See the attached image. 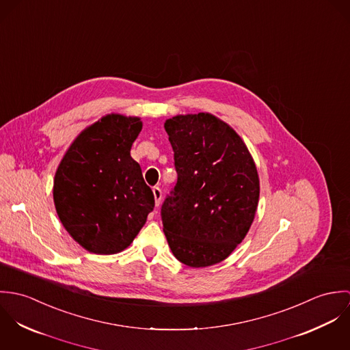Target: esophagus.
Returning <instances> with one entry per match:
<instances>
[{"label":"esophagus","instance_id":"esophagus-1","mask_svg":"<svg viewBox=\"0 0 350 350\" xmlns=\"http://www.w3.org/2000/svg\"><path fill=\"white\" fill-rule=\"evenodd\" d=\"M152 191H153V197H154V203H156V206H159V204H160V202H161V197H163L161 189L154 186V187L152 189Z\"/></svg>","mask_w":350,"mask_h":350}]
</instances>
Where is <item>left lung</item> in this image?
Masks as SVG:
<instances>
[{
    "label": "left lung",
    "instance_id": "obj_1",
    "mask_svg": "<svg viewBox=\"0 0 350 350\" xmlns=\"http://www.w3.org/2000/svg\"><path fill=\"white\" fill-rule=\"evenodd\" d=\"M178 182L161 206L174 256L200 268L225 260L245 239L258 204L260 182L241 137L210 113L164 122Z\"/></svg>",
    "mask_w": 350,
    "mask_h": 350
}]
</instances>
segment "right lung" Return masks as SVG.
<instances>
[{
    "instance_id": "obj_1",
    "label": "right lung",
    "mask_w": 350,
    "mask_h": 350,
    "mask_svg": "<svg viewBox=\"0 0 350 350\" xmlns=\"http://www.w3.org/2000/svg\"><path fill=\"white\" fill-rule=\"evenodd\" d=\"M142 128L139 117L107 114L81 132L56 170L53 202L59 219L92 253L128 248L154 207L140 164L131 156Z\"/></svg>"
}]
</instances>
